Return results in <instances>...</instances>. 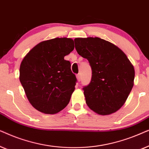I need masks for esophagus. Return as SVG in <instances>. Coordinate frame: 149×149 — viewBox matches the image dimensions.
<instances>
[{"instance_id": "34e87169", "label": "esophagus", "mask_w": 149, "mask_h": 149, "mask_svg": "<svg viewBox=\"0 0 149 149\" xmlns=\"http://www.w3.org/2000/svg\"><path fill=\"white\" fill-rule=\"evenodd\" d=\"M77 79H78L79 81H81V74H80V73L77 75Z\"/></svg>"}]
</instances>
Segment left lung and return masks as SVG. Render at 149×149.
Returning <instances> with one entry per match:
<instances>
[{
    "label": "left lung",
    "instance_id": "8db88e82",
    "mask_svg": "<svg viewBox=\"0 0 149 149\" xmlns=\"http://www.w3.org/2000/svg\"><path fill=\"white\" fill-rule=\"evenodd\" d=\"M74 44L92 72L90 83L83 88L87 106L102 115L117 111L134 85L135 72L129 59L115 45L98 37L77 38Z\"/></svg>",
    "mask_w": 149,
    "mask_h": 149
}]
</instances>
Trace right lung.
Segmentation results:
<instances>
[{
	"mask_svg": "<svg viewBox=\"0 0 149 149\" xmlns=\"http://www.w3.org/2000/svg\"><path fill=\"white\" fill-rule=\"evenodd\" d=\"M74 48L71 38H56L38 43L22 60L19 81L38 111L56 114L69 103L77 79L64 56Z\"/></svg>",
	"mask_w": 149,
	"mask_h": 149,
	"instance_id": "right-lung-1",
	"label": "right lung"
}]
</instances>
